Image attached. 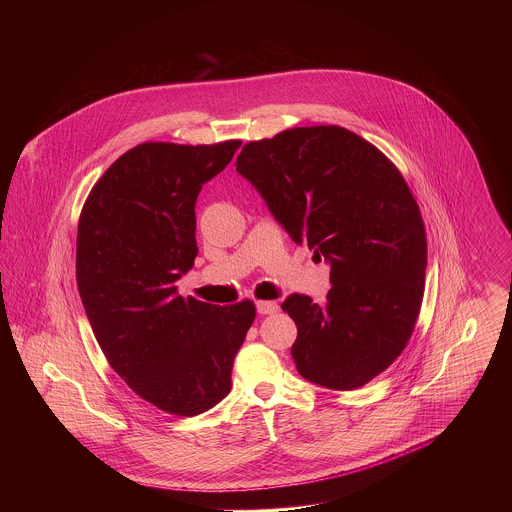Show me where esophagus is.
<instances>
[{
    "label": "esophagus",
    "mask_w": 512,
    "mask_h": 512,
    "mask_svg": "<svg viewBox=\"0 0 512 512\" xmlns=\"http://www.w3.org/2000/svg\"><path fill=\"white\" fill-rule=\"evenodd\" d=\"M257 311H259V315H272L278 311V303L276 301H257Z\"/></svg>",
    "instance_id": "1"
}]
</instances>
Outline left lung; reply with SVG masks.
<instances>
[{"instance_id": "left-lung-1", "label": "left lung", "mask_w": 512, "mask_h": 512, "mask_svg": "<svg viewBox=\"0 0 512 512\" xmlns=\"http://www.w3.org/2000/svg\"><path fill=\"white\" fill-rule=\"evenodd\" d=\"M236 171L295 244L330 263L324 303L299 293L282 303L297 324L299 374L330 390L365 386L403 353L424 295L426 230L403 174L334 124L249 142Z\"/></svg>"}]
</instances>
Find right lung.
<instances>
[{"instance_id":"1","label":"right lung","mask_w":512,"mask_h":512,"mask_svg":"<svg viewBox=\"0 0 512 512\" xmlns=\"http://www.w3.org/2000/svg\"><path fill=\"white\" fill-rule=\"evenodd\" d=\"M240 140L211 146L146 142L103 172L78 220L76 284L103 355L165 413L195 416L232 388V366L255 305L182 297L194 267L195 199Z\"/></svg>"}]
</instances>
